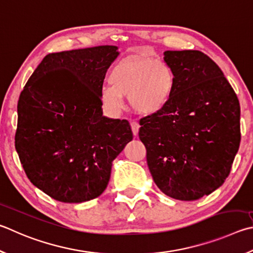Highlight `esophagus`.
Segmentation results:
<instances>
[{
    "label": "esophagus",
    "mask_w": 253,
    "mask_h": 253,
    "mask_svg": "<svg viewBox=\"0 0 253 253\" xmlns=\"http://www.w3.org/2000/svg\"><path fill=\"white\" fill-rule=\"evenodd\" d=\"M130 126H131V130H132V134H134V136H137L138 135V131H139V124L136 123V122H131L130 123Z\"/></svg>",
    "instance_id": "34e87169"
}]
</instances>
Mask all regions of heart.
Here are the masks:
<instances>
[{
    "label": "heart",
    "instance_id": "b5f03b06",
    "mask_svg": "<svg viewBox=\"0 0 253 253\" xmlns=\"http://www.w3.org/2000/svg\"><path fill=\"white\" fill-rule=\"evenodd\" d=\"M100 89V99L112 111L124 106L129 97L136 113L144 116L163 112L176 89V75L167 63L148 57H128L118 62Z\"/></svg>",
    "mask_w": 253,
    "mask_h": 253
}]
</instances>
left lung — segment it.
<instances>
[{
	"instance_id": "left-lung-1",
	"label": "left lung",
	"mask_w": 253,
	"mask_h": 253,
	"mask_svg": "<svg viewBox=\"0 0 253 253\" xmlns=\"http://www.w3.org/2000/svg\"><path fill=\"white\" fill-rule=\"evenodd\" d=\"M176 89L163 112L140 119L156 185L173 199L208 196L229 176L240 145V105L222 71L200 50H166Z\"/></svg>"
}]
</instances>
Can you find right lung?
<instances>
[{
  "label": "right lung",
  "mask_w": 253,
  "mask_h": 253,
  "mask_svg": "<svg viewBox=\"0 0 253 253\" xmlns=\"http://www.w3.org/2000/svg\"><path fill=\"white\" fill-rule=\"evenodd\" d=\"M118 55L113 45L50 53L20 95L15 148L31 182L55 200L102 195L132 139L126 119L103 116L100 89Z\"/></svg>",
  "instance_id": "1"
}]
</instances>
